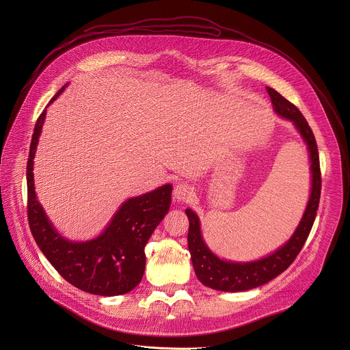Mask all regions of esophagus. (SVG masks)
Listing matches in <instances>:
<instances>
[{
	"label": "esophagus",
	"instance_id": "1",
	"mask_svg": "<svg viewBox=\"0 0 350 350\" xmlns=\"http://www.w3.org/2000/svg\"><path fill=\"white\" fill-rule=\"evenodd\" d=\"M195 196V191L188 184H177L174 187V198L178 202H189Z\"/></svg>",
	"mask_w": 350,
	"mask_h": 350
}]
</instances>
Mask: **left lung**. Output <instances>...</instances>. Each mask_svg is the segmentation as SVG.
Masks as SVG:
<instances>
[{"instance_id":"8db88e82","label":"left lung","mask_w":350,"mask_h":350,"mask_svg":"<svg viewBox=\"0 0 350 350\" xmlns=\"http://www.w3.org/2000/svg\"><path fill=\"white\" fill-rule=\"evenodd\" d=\"M267 92L271 98L274 112L295 126L299 135L306 144L309 161H310V177L312 187L309 201L304 216L295 228L291 238L277 247L274 252L255 260L235 262L217 256L204 239L201 231V221L192 209H185V215L189 220L188 228V249L191 254L192 267L198 280L205 286L223 292H243L265 285L282 271H285L295 260L297 254L304 247L310 230L313 227L321 193V173L320 159L316 138L306 119L295 105L278 94L275 90L267 87Z\"/></svg>"}]
</instances>
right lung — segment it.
Masks as SVG:
<instances>
[{
	"mask_svg": "<svg viewBox=\"0 0 350 350\" xmlns=\"http://www.w3.org/2000/svg\"><path fill=\"white\" fill-rule=\"evenodd\" d=\"M65 84L46 108L65 91ZM46 109L37 119L27 161V216L36 243L48 262L73 286L99 296L134 289L145 271L144 247L172 204V184L131 196L119 206L104 231L87 241L65 238L48 219L34 187V157Z\"/></svg>",
	"mask_w": 350,
	"mask_h": 350,
	"instance_id": "right-lung-1",
	"label": "right lung"
}]
</instances>
